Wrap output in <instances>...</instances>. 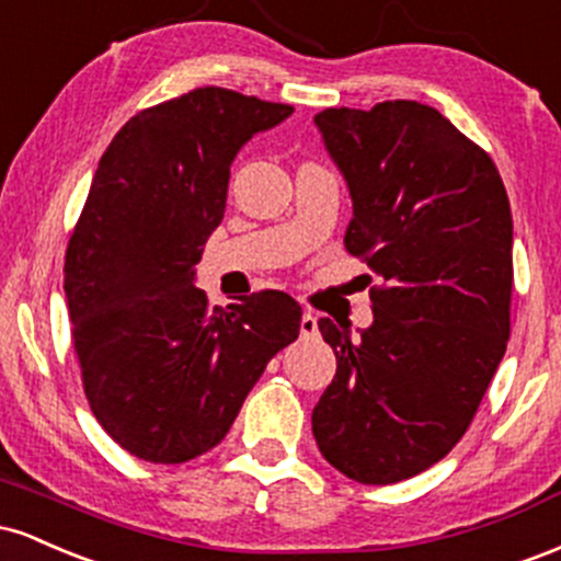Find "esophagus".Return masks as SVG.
<instances>
[{
    "mask_svg": "<svg viewBox=\"0 0 561 561\" xmlns=\"http://www.w3.org/2000/svg\"><path fill=\"white\" fill-rule=\"evenodd\" d=\"M300 334L302 337H317L319 334V321H317V317H313V313H302L300 317Z\"/></svg>",
    "mask_w": 561,
    "mask_h": 561,
    "instance_id": "34e87169",
    "label": "esophagus"
}]
</instances>
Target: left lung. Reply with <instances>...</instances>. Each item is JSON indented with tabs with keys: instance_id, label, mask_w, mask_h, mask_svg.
I'll return each instance as SVG.
<instances>
[{
	"instance_id": "8db88e82",
	"label": "left lung",
	"mask_w": 561,
	"mask_h": 561,
	"mask_svg": "<svg viewBox=\"0 0 561 561\" xmlns=\"http://www.w3.org/2000/svg\"><path fill=\"white\" fill-rule=\"evenodd\" d=\"M313 124L353 199L345 250L382 279L371 327L319 321L337 371L313 437L345 478L390 485L461 440L504 358L512 210L491 156L435 107H327Z\"/></svg>"
}]
</instances>
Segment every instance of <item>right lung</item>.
<instances>
[{
	"mask_svg": "<svg viewBox=\"0 0 561 561\" xmlns=\"http://www.w3.org/2000/svg\"><path fill=\"white\" fill-rule=\"evenodd\" d=\"M289 115L282 102L192 89L134 115L96 165L66 250V298L87 401L137 459L182 465L218 446L298 337L302 311L285 293L224 311L195 287L237 152Z\"/></svg>",
	"mask_w": 561,
	"mask_h": 561,
	"instance_id": "1",
	"label": "right lung"
}]
</instances>
